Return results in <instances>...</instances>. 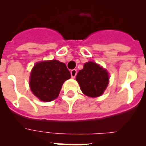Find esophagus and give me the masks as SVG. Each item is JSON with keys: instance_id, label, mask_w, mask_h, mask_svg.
Returning a JSON list of instances; mask_svg holds the SVG:
<instances>
[{"instance_id": "1", "label": "esophagus", "mask_w": 146, "mask_h": 146, "mask_svg": "<svg viewBox=\"0 0 146 146\" xmlns=\"http://www.w3.org/2000/svg\"><path fill=\"white\" fill-rule=\"evenodd\" d=\"M70 73L72 78H75L76 75H77V70L76 69H72V70H71Z\"/></svg>"}]
</instances>
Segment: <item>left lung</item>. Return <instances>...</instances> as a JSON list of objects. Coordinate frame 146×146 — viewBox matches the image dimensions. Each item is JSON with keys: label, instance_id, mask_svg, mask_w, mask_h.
I'll use <instances>...</instances> for the list:
<instances>
[{"label": "left lung", "instance_id": "1", "mask_svg": "<svg viewBox=\"0 0 146 146\" xmlns=\"http://www.w3.org/2000/svg\"><path fill=\"white\" fill-rule=\"evenodd\" d=\"M76 80L81 91L90 97L101 96L109 83V74L107 70L92 61L86 63L83 69L77 73Z\"/></svg>", "mask_w": 146, "mask_h": 146}]
</instances>
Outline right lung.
<instances>
[{"instance_id":"add662e5","label":"right lung","mask_w":146,"mask_h":146,"mask_svg":"<svg viewBox=\"0 0 146 146\" xmlns=\"http://www.w3.org/2000/svg\"><path fill=\"white\" fill-rule=\"evenodd\" d=\"M71 77L65 64L57 60L38 62L30 76L31 90L43 102H51L58 96L62 85Z\"/></svg>"}]
</instances>
